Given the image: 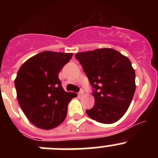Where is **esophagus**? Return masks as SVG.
<instances>
[{
  "mask_svg": "<svg viewBox=\"0 0 158 158\" xmlns=\"http://www.w3.org/2000/svg\"><path fill=\"white\" fill-rule=\"evenodd\" d=\"M84 93H85V92H84L83 89H81V91L78 93V96H82V95L84 94Z\"/></svg>",
  "mask_w": 158,
  "mask_h": 158,
  "instance_id": "obj_1",
  "label": "esophagus"
}]
</instances>
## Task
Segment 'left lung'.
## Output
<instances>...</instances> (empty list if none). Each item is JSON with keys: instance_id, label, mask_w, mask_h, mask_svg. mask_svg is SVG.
<instances>
[{"instance_id": "left-lung-1", "label": "left lung", "mask_w": 158, "mask_h": 158, "mask_svg": "<svg viewBox=\"0 0 158 158\" xmlns=\"http://www.w3.org/2000/svg\"><path fill=\"white\" fill-rule=\"evenodd\" d=\"M79 61L93 88L95 104L86 110L96 122H116L127 111L135 92V72L126 56L111 48L77 53Z\"/></svg>"}]
</instances>
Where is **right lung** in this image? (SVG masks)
<instances>
[{"label": "right lung", "mask_w": 158, "mask_h": 158, "mask_svg": "<svg viewBox=\"0 0 158 158\" xmlns=\"http://www.w3.org/2000/svg\"><path fill=\"white\" fill-rule=\"evenodd\" d=\"M73 56L71 53L43 51L20 66L15 80L17 100L28 120L50 130L65 120L68 104L77 94L67 93L58 73Z\"/></svg>", "instance_id": "right-lung-1"}]
</instances>
